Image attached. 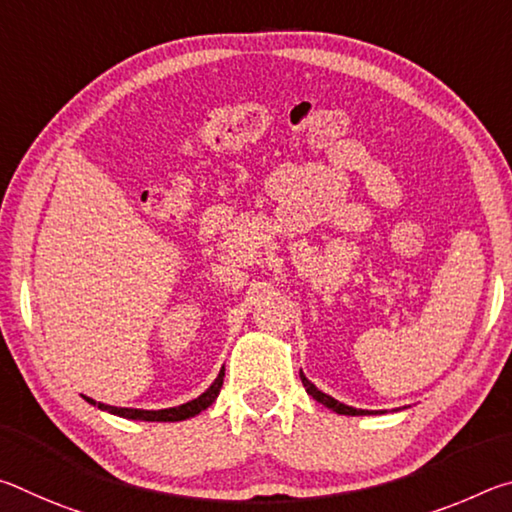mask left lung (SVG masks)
<instances>
[{"mask_svg": "<svg viewBox=\"0 0 512 512\" xmlns=\"http://www.w3.org/2000/svg\"><path fill=\"white\" fill-rule=\"evenodd\" d=\"M300 379H302V386H305V391H307L311 397H314L316 402L327 406V409H332L334 413H339V415H370V411H366V409H354V406L343 404V402H339V400H334L332 395L318 391V388H316L314 384H311V381L305 377V372H302V370H300Z\"/></svg>", "mask_w": 512, "mask_h": 512, "instance_id": "8db88e82", "label": "left lung"}]
</instances>
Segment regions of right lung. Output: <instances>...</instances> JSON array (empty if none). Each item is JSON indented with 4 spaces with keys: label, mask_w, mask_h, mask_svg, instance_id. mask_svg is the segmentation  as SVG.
<instances>
[{
    "label": "right lung",
    "mask_w": 512,
    "mask_h": 512,
    "mask_svg": "<svg viewBox=\"0 0 512 512\" xmlns=\"http://www.w3.org/2000/svg\"><path fill=\"white\" fill-rule=\"evenodd\" d=\"M223 377H225V368H221L219 377L212 381V386L207 388L205 393H201L192 402H185L180 406H171V409H160V411H144V409H126V406H110L103 402H94L92 397H85L92 406H97L101 411H108L112 415H119V418L126 420H144V422H180V420H189L205 411L207 406H212V402L219 397L221 386H223Z\"/></svg>",
    "instance_id": "obj_1"
}]
</instances>
